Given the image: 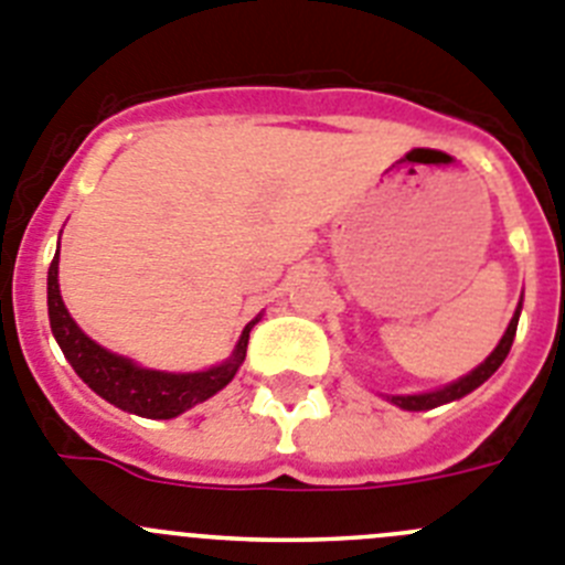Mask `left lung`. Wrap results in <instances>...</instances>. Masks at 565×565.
Instances as JSON below:
<instances>
[{
    "label": "left lung",
    "mask_w": 565,
    "mask_h": 565,
    "mask_svg": "<svg viewBox=\"0 0 565 565\" xmlns=\"http://www.w3.org/2000/svg\"><path fill=\"white\" fill-rule=\"evenodd\" d=\"M521 303H523V295H521ZM521 303H518L515 315H512L510 320V327H507V332L501 334V340H498V345L490 352V358H487L484 363L476 365L470 374L454 380V383L441 385V388L436 391H425V394H383L385 399L403 411H430V408H439V405L454 403V399H461V396H467L470 391L479 388L481 383H487V380L501 369V363H504L507 354H510L512 340H515V332H518V318H521Z\"/></svg>",
    "instance_id": "obj_1"
}]
</instances>
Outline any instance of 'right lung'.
<instances>
[{
	"mask_svg": "<svg viewBox=\"0 0 565 565\" xmlns=\"http://www.w3.org/2000/svg\"><path fill=\"white\" fill-rule=\"evenodd\" d=\"M61 238V236H58ZM47 312H50V329H53L55 343L61 345L64 358L75 369L81 380L98 396H104L106 403L115 408L129 411V414L146 416V419H174V416L185 414L188 408L211 399L216 391L225 388L233 377H236L238 365L245 363L247 340H250V329L256 327L258 318H253L242 334H238L236 349L231 358L222 363L211 365L205 371H157L146 369V365L135 363L131 358L115 354L95 343L84 329L73 320V315L64 307L58 287V250H55L53 264L47 273Z\"/></svg>",
	"mask_w": 565,
	"mask_h": 565,
	"instance_id": "right-lung-1",
	"label": "right lung"
}]
</instances>
